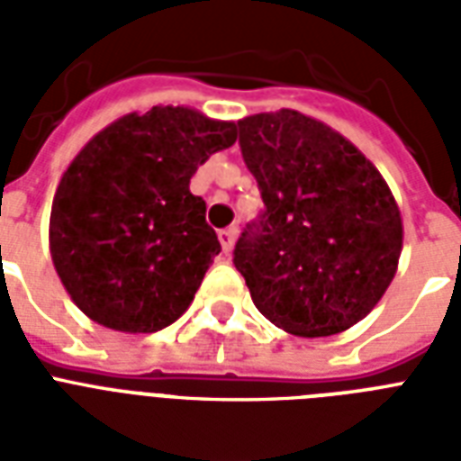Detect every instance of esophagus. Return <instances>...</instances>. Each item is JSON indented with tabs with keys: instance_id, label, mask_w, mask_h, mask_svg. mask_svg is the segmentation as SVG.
Wrapping results in <instances>:
<instances>
[{
	"instance_id": "34e87169",
	"label": "esophagus",
	"mask_w": 461,
	"mask_h": 461,
	"mask_svg": "<svg viewBox=\"0 0 461 461\" xmlns=\"http://www.w3.org/2000/svg\"><path fill=\"white\" fill-rule=\"evenodd\" d=\"M237 227H227V230H220V244H222V251L230 253L234 249V241H237Z\"/></svg>"
}]
</instances>
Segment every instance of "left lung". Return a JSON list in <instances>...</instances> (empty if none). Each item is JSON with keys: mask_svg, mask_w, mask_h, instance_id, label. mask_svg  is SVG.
<instances>
[{"mask_svg": "<svg viewBox=\"0 0 461 461\" xmlns=\"http://www.w3.org/2000/svg\"><path fill=\"white\" fill-rule=\"evenodd\" d=\"M239 146L266 203L234 249L256 308L299 337L364 321L397 273L404 239L383 174L342 133L296 110L244 117Z\"/></svg>", "mask_w": 461, "mask_h": 461, "instance_id": "obj_1", "label": "left lung"}]
</instances>
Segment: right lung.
<instances>
[{
  "instance_id": "obj_1",
  "label": "right lung",
  "mask_w": 461,
  "mask_h": 461,
  "mask_svg": "<svg viewBox=\"0 0 461 461\" xmlns=\"http://www.w3.org/2000/svg\"><path fill=\"white\" fill-rule=\"evenodd\" d=\"M237 124L158 104L104 126L61 174L50 253L71 302L119 332L172 325L220 253L191 176L234 146Z\"/></svg>"
}]
</instances>
